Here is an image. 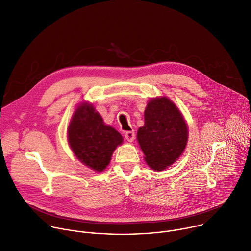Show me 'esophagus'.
Segmentation results:
<instances>
[{"instance_id": "esophagus-1", "label": "esophagus", "mask_w": 251, "mask_h": 251, "mask_svg": "<svg viewBox=\"0 0 251 251\" xmlns=\"http://www.w3.org/2000/svg\"><path fill=\"white\" fill-rule=\"evenodd\" d=\"M125 139L128 142H133L135 139V132L134 131H128L125 133Z\"/></svg>"}]
</instances>
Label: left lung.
Instances as JSON below:
<instances>
[{"mask_svg": "<svg viewBox=\"0 0 251 251\" xmlns=\"http://www.w3.org/2000/svg\"><path fill=\"white\" fill-rule=\"evenodd\" d=\"M188 137V125L173 101L160 97L148 102L137 139L151 169L162 171L172 165L185 151Z\"/></svg>", "mask_w": 251, "mask_h": 251, "instance_id": "8db88e82", "label": "left lung"}]
</instances>
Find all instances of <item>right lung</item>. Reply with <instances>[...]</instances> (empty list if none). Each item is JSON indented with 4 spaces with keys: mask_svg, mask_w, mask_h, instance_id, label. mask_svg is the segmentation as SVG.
Instances as JSON below:
<instances>
[{
    "mask_svg": "<svg viewBox=\"0 0 251 251\" xmlns=\"http://www.w3.org/2000/svg\"><path fill=\"white\" fill-rule=\"evenodd\" d=\"M67 139L75 156L97 172L109 164L115 149L123 142L122 136L105 125L93 104L81 103L73 113L67 129Z\"/></svg>",
    "mask_w": 251,
    "mask_h": 251,
    "instance_id": "1",
    "label": "right lung"
}]
</instances>
